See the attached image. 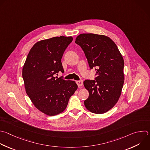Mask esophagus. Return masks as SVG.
<instances>
[{"label": "esophagus", "mask_w": 150, "mask_h": 150, "mask_svg": "<svg viewBox=\"0 0 150 150\" xmlns=\"http://www.w3.org/2000/svg\"><path fill=\"white\" fill-rule=\"evenodd\" d=\"M76 83H77V85H78V86L79 87L82 86V85H83V81H82V80H81V81H77L76 82Z\"/></svg>", "instance_id": "obj_1"}]
</instances>
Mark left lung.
I'll list each match as a JSON object with an SVG mask.
<instances>
[{
    "label": "left lung",
    "instance_id": "obj_1",
    "mask_svg": "<svg viewBox=\"0 0 150 150\" xmlns=\"http://www.w3.org/2000/svg\"><path fill=\"white\" fill-rule=\"evenodd\" d=\"M83 51L91 69L96 68L95 80H85L89 97L86 108L94 114H104L118 102L124 82V61L114 42L109 37L93 33L78 35L75 42Z\"/></svg>",
    "mask_w": 150,
    "mask_h": 150
}]
</instances>
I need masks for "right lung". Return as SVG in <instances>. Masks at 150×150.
Instances as JSON below:
<instances>
[{
    "label": "right lung",
    "instance_id": "obj_1",
    "mask_svg": "<svg viewBox=\"0 0 150 150\" xmlns=\"http://www.w3.org/2000/svg\"><path fill=\"white\" fill-rule=\"evenodd\" d=\"M72 40V36H61L36 42L22 69L27 95L38 110L49 116L64 111L78 88L75 81L54 76L64 72L61 59Z\"/></svg>",
    "mask_w": 150,
    "mask_h": 150
}]
</instances>
